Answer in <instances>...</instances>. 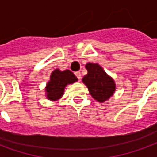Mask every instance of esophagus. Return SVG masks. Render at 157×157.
Listing matches in <instances>:
<instances>
[{"label": "esophagus", "instance_id": "34e87169", "mask_svg": "<svg viewBox=\"0 0 157 157\" xmlns=\"http://www.w3.org/2000/svg\"><path fill=\"white\" fill-rule=\"evenodd\" d=\"M75 75H76V77H77L78 79H81V73H80L79 71L75 72Z\"/></svg>", "mask_w": 157, "mask_h": 157}]
</instances>
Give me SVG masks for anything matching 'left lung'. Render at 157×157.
<instances>
[{
	"label": "left lung",
	"instance_id": "left-lung-1",
	"mask_svg": "<svg viewBox=\"0 0 157 157\" xmlns=\"http://www.w3.org/2000/svg\"><path fill=\"white\" fill-rule=\"evenodd\" d=\"M85 67L88 74L83 78V83L94 99L99 103H104L114 94L116 88L115 81L98 63H89Z\"/></svg>",
	"mask_w": 157,
	"mask_h": 157
}]
</instances>
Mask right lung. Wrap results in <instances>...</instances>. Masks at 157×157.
Segmentation results:
<instances>
[{
  "label": "right lung",
  "mask_w": 157,
  "mask_h": 157,
  "mask_svg": "<svg viewBox=\"0 0 157 157\" xmlns=\"http://www.w3.org/2000/svg\"><path fill=\"white\" fill-rule=\"evenodd\" d=\"M78 78L70 70L60 71L55 69L52 71L47 86H46V96L47 99L56 101L63 95L65 87L67 84L75 83Z\"/></svg>",
  "instance_id": "obj_1"
}]
</instances>
